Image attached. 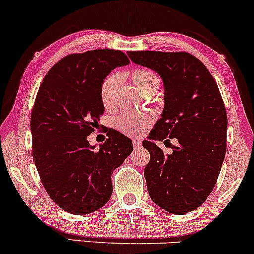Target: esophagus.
<instances>
[{
  "label": "esophagus",
  "mask_w": 254,
  "mask_h": 254,
  "mask_svg": "<svg viewBox=\"0 0 254 254\" xmlns=\"http://www.w3.org/2000/svg\"><path fill=\"white\" fill-rule=\"evenodd\" d=\"M132 144H133V147L137 148V147H139V145H141V142H139L138 139H133Z\"/></svg>",
  "instance_id": "34e87169"
}]
</instances>
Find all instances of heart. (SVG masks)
Segmentation results:
<instances>
[{
	"mask_svg": "<svg viewBox=\"0 0 254 254\" xmlns=\"http://www.w3.org/2000/svg\"><path fill=\"white\" fill-rule=\"evenodd\" d=\"M135 87L143 94L155 93L160 87V78L154 71L147 68H136L129 71ZM118 77L111 74L105 77L100 86V100L104 109L110 112L116 107V92H117ZM150 124V117L144 113H123L113 119V127L127 136H138Z\"/></svg>",
	"mask_w": 254,
	"mask_h": 254,
	"instance_id": "obj_1",
	"label": "heart"
}]
</instances>
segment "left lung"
I'll return each instance as SVG.
<instances>
[{
	"label": "left lung",
	"mask_w": 254,
	"mask_h": 254,
	"mask_svg": "<svg viewBox=\"0 0 254 254\" xmlns=\"http://www.w3.org/2000/svg\"><path fill=\"white\" fill-rule=\"evenodd\" d=\"M130 60L160 75L165 107L149 139L170 142L165 155L154 142L143 141L150 161L144 168L153 202L172 214L196 210L211 193L227 149V112L216 81L189 52L129 51Z\"/></svg>",
	"instance_id": "1"
}]
</instances>
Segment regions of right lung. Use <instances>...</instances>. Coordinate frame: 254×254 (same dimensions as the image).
Returning a JSON list of instances; mask_svg holds the SVG:
<instances>
[{"instance_id": "right-lung-1", "label": "right lung", "mask_w": 254, "mask_h": 254, "mask_svg": "<svg viewBox=\"0 0 254 254\" xmlns=\"http://www.w3.org/2000/svg\"><path fill=\"white\" fill-rule=\"evenodd\" d=\"M129 63L119 50L71 54L40 84L31 115L32 153L46 192L66 212L87 215L104 206L112 194L113 171L132 151V141L116 130L99 149L87 139L104 113L101 83Z\"/></svg>"}]
</instances>
